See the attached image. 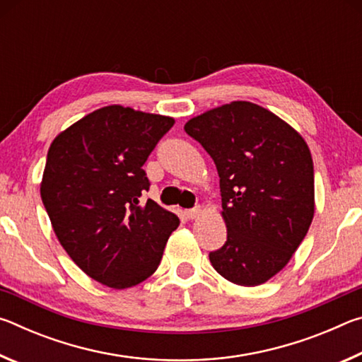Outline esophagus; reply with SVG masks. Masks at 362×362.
I'll return each instance as SVG.
<instances>
[{
	"label": "esophagus",
	"mask_w": 362,
	"mask_h": 362,
	"mask_svg": "<svg viewBox=\"0 0 362 362\" xmlns=\"http://www.w3.org/2000/svg\"><path fill=\"white\" fill-rule=\"evenodd\" d=\"M201 212H203V209H201V206H196V207H193V209H188L187 211V217L193 220L196 217H199Z\"/></svg>",
	"instance_id": "1"
}]
</instances>
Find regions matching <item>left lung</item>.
<instances>
[{
  "instance_id": "left-lung-1",
  "label": "left lung",
  "mask_w": 362,
  "mask_h": 362,
  "mask_svg": "<svg viewBox=\"0 0 362 362\" xmlns=\"http://www.w3.org/2000/svg\"><path fill=\"white\" fill-rule=\"evenodd\" d=\"M216 163L226 241L209 254L216 272L238 286L279 273L315 216L313 159L303 137L269 110L236 100L185 124Z\"/></svg>"
}]
</instances>
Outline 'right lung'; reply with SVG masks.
<instances>
[{
	"label": "right lung",
	"instance_id": "right-lung-1",
	"mask_svg": "<svg viewBox=\"0 0 362 362\" xmlns=\"http://www.w3.org/2000/svg\"><path fill=\"white\" fill-rule=\"evenodd\" d=\"M174 118L108 105L52 140L41 199L54 233L83 272L112 289H127L159 267L180 220L148 199L142 166Z\"/></svg>",
	"mask_w": 362,
	"mask_h": 362
}]
</instances>
